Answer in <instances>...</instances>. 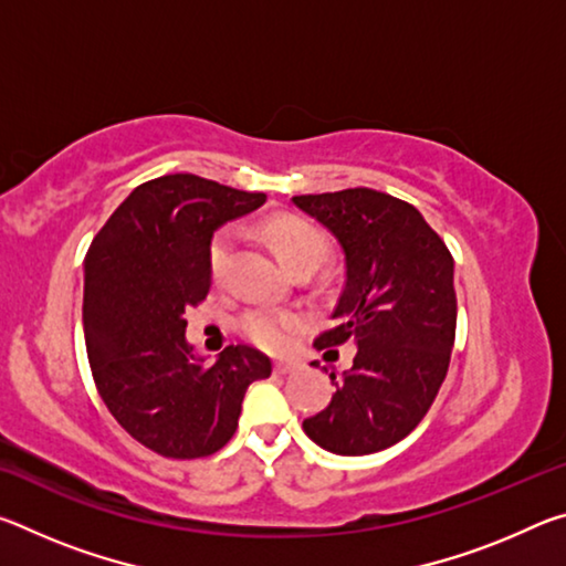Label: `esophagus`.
Listing matches in <instances>:
<instances>
[{
	"mask_svg": "<svg viewBox=\"0 0 566 566\" xmlns=\"http://www.w3.org/2000/svg\"><path fill=\"white\" fill-rule=\"evenodd\" d=\"M300 369H302V364L294 359H276L274 361L276 375H294V371H300Z\"/></svg>",
	"mask_w": 566,
	"mask_h": 566,
	"instance_id": "1",
	"label": "esophagus"
}]
</instances>
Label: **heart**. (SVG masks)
Returning <instances> with one entry per match:
<instances>
[{
  "instance_id": "heart-1",
  "label": "heart",
  "mask_w": 566,
  "mask_h": 566,
  "mask_svg": "<svg viewBox=\"0 0 566 566\" xmlns=\"http://www.w3.org/2000/svg\"><path fill=\"white\" fill-rule=\"evenodd\" d=\"M266 239L274 249L276 260L286 272L294 270H317L324 254H327V237L317 227L300 217H274L266 222ZM237 254V232L232 227L219 229L209 244V272L212 280L222 284L232 270ZM300 317L292 312H274V310H252L244 314L242 327L247 337L262 349H282L290 344L292 334L300 329Z\"/></svg>"
}]
</instances>
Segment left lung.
Segmentation results:
<instances>
[{"label":"left lung","instance_id":"1","mask_svg":"<svg viewBox=\"0 0 566 566\" xmlns=\"http://www.w3.org/2000/svg\"><path fill=\"white\" fill-rule=\"evenodd\" d=\"M292 205L327 229L344 254L334 327L314 347H357L352 369L329 375L337 387L329 405L302 429L332 454L381 452L419 424L447 377L454 260L415 207L385 191L302 195Z\"/></svg>","mask_w":566,"mask_h":566}]
</instances>
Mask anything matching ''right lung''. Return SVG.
Listing matches in <instances>:
<instances>
[{"label":"right lung","instance_id":"obj_1","mask_svg":"<svg viewBox=\"0 0 566 566\" xmlns=\"http://www.w3.org/2000/svg\"><path fill=\"white\" fill-rule=\"evenodd\" d=\"M266 195L197 175L139 185L84 256V342L104 405L151 452L209 457L237 432L247 387L272 375L266 354L232 344L217 361L187 342L185 312L209 294V244Z\"/></svg>","mask_w":566,"mask_h":566}]
</instances>
